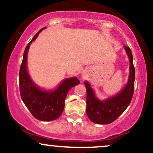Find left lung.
I'll list each match as a JSON object with an SVG mask.
<instances>
[{"label": "left lung", "mask_w": 153, "mask_h": 153, "mask_svg": "<svg viewBox=\"0 0 153 153\" xmlns=\"http://www.w3.org/2000/svg\"><path fill=\"white\" fill-rule=\"evenodd\" d=\"M130 62L129 75L127 84L117 94L100 101L94 94L88 82L84 84L87 90V115L93 123L99 125H108L113 123L125 111L133 97L135 80V69L133 64L131 51L127 46H124Z\"/></svg>", "instance_id": "8db88e82"}]
</instances>
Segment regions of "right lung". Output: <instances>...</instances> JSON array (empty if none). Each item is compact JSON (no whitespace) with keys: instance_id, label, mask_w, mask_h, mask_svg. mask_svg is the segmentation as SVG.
<instances>
[{"instance_id":"1","label":"right lung","mask_w":153,"mask_h":153,"mask_svg":"<svg viewBox=\"0 0 153 153\" xmlns=\"http://www.w3.org/2000/svg\"><path fill=\"white\" fill-rule=\"evenodd\" d=\"M45 28L36 34L24 50L19 70V89L22 101L34 117L41 121H52L62 115L67 93L73 87L80 84V80L76 77L66 78L55 90L44 91L30 79L26 66L28 51L31 42Z\"/></svg>"}]
</instances>
